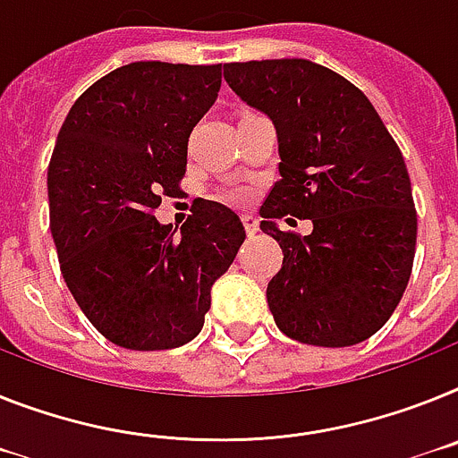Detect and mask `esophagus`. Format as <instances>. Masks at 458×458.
Returning a JSON list of instances; mask_svg holds the SVG:
<instances>
[{
    "mask_svg": "<svg viewBox=\"0 0 458 458\" xmlns=\"http://www.w3.org/2000/svg\"><path fill=\"white\" fill-rule=\"evenodd\" d=\"M242 221H244V230H247L249 237H253L256 233H259V218L253 216V214H244Z\"/></svg>",
    "mask_w": 458,
    "mask_h": 458,
    "instance_id": "obj_1",
    "label": "esophagus"
}]
</instances>
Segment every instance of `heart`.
<instances>
[{
    "label": "heart",
    "instance_id": "b5f03b06",
    "mask_svg": "<svg viewBox=\"0 0 458 458\" xmlns=\"http://www.w3.org/2000/svg\"><path fill=\"white\" fill-rule=\"evenodd\" d=\"M225 199L235 202V205H244V202H249V199H251V193H249L247 188H233V191H228V193H225Z\"/></svg>",
    "mask_w": 458,
    "mask_h": 458
}]
</instances>
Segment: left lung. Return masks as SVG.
<instances>
[{
	"instance_id": "8db88e82",
	"label": "left lung",
	"mask_w": 458,
	"mask_h": 458,
	"mask_svg": "<svg viewBox=\"0 0 458 458\" xmlns=\"http://www.w3.org/2000/svg\"><path fill=\"white\" fill-rule=\"evenodd\" d=\"M228 86L272 118L279 174L260 207L282 270L267 284L276 328L317 347H349L382 328L412 275L417 209L405 160L370 99L310 60L223 64ZM312 217L301 238L279 217ZM293 222V219H287Z\"/></svg>"
}]
</instances>
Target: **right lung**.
Masks as SVG:
<instances>
[{
  "label": "right lung",
  "mask_w": 458,
  "mask_h": 458,
  "mask_svg": "<svg viewBox=\"0 0 458 458\" xmlns=\"http://www.w3.org/2000/svg\"><path fill=\"white\" fill-rule=\"evenodd\" d=\"M218 88L221 64L130 63L95 81L57 132L48 202L60 272L118 347L193 340L247 237L235 211L211 199H195L179 235L153 216L182 193L188 137Z\"/></svg>",
  "instance_id": "1"
}]
</instances>
